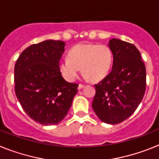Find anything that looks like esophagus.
I'll return each mask as SVG.
<instances>
[{"label": "esophagus", "instance_id": "esophagus-1", "mask_svg": "<svg viewBox=\"0 0 159 159\" xmlns=\"http://www.w3.org/2000/svg\"><path fill=\"white\" fill-rule=\"evenodd\" d=\"M84 85H83V84H79L78 90H81L83 88H84Z\"/></svg>", "mask_w": 159, "mask_h": 159}]
</instances>
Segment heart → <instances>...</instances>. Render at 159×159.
<instances>
[{"label":"heart","mask_w":159,"mask_h":159,"mask_svg":"<svg viewBox=\"0 0 159 159\" xmlns=\"http://www.w3.org/2000/svg\"><path fill=\"white\" fill-rule=\"evenodd\" d=\"M113 62V55L109 47L104 44H78L68 52V58L59 63L61 75L69 82L75 81L80 67L86 79L98 81L107 76Z\"/></svg>","instance_id":"1"}]
</instances>
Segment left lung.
<instances>
[{
    "label": "left lung",
    "instance_id": "obj_1",
    "mask_svg": "<svg viewBox=\"0 0 159 159\" xmlns=\"http://www.w3.org/2000/svg\"><path fill=\"white\" fill-rule=\"evenodd\" d=\"M108 46L113 55L112 69L95 84L92 108L101 121L118 124L137 109L146 91V67L137 48L119 39Z\"/></svg>",
    "mask_w": 159,
    "mask_h": 159
}]
</instances>
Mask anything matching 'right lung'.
Segmentation results:
<instances>
[{"label": "right lung", "mask_w": 159, "mask_h": 159, "mask_svg": "<svg viewBox=\"0 0 159 159\" xmlns=\"http://www.w3.org/2000/svg\"><path fill=\"white\" fill-rule=\"evenodd\" d=\"M65 43L48 40L24 50L14 68L15 92L28 116L42 125L60 123L67 116L78 84L61 76L59 63Z\"/></svg>", "instance_id": "1"}]
</instances>
